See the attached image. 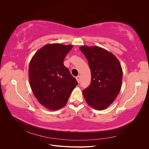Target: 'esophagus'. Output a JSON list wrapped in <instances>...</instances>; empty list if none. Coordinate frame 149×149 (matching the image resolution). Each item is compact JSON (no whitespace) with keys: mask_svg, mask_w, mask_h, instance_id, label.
Returning <instances> with one entry per match:
<instances>
[{"mask_svg":"<svg viewBox=\"0 0 149 149\" xmlns=\"http://www.w3.org/2000/svg\"><path fill=\"white\" fill-rule=\"evenodd\" d=\"M76 80L78 81V83H79V82H80L81 76H76Z\"/></svg>","mask_w":149,"mask_h":149,"instance_id":"34e87169","label":"esophagus"}]
</instances>
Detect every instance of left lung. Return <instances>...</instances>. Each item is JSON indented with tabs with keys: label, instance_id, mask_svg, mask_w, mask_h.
<instances>
[{
	"label": "left lung",
	"instance_id": "left-lung-1",
	"mask_svg": "<svg viewBox=\"0 0 149 149\" xmlns=\"http://www.w3.org/2000/svg\"><path fill=\"white\" fill-rule=\"evenodd\" d=\"M80 50L86 58L91 72V82L83 91L88 104L97 110L110 106L119 93L123 71L113 54L98 47L81 46Z\"/></svg>",
	"mask_w": 149,
	"mask_h": 149
}]
</instances>
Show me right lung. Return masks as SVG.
<instances>
[{
	"label": "right lung",
	"mask_w": 149,
	"mask_h": 149,
	"mask_svg": "<svg viewBox=\"0 0 149 149\" xmlns=\"http://www.w3.org/2000/svg\"><path fill=\"white\" fill-rule=\"evenodd\" d=\"M73 45L47 44L35 53L30 62V84L42 105L50 110L65 106L71 92L78 84L65 66V56Z\"/></svg>",
	"instance_id": "add662e5"
}]
</instances>
